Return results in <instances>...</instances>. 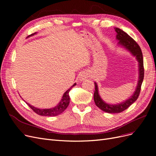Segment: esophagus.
<instances>
[{"label":"esophagus","instance_id":"obj_1","mask_svg":"<svg viewBox=\"0 0 156 156\" xmlns=\"http://www.w3.org/2000/svg\"><path fill=\"white\" fill-rule=\"evenodd\" d=\"M87 77H88V75L86 73H83V74H81V77H80V79H81V80H84Z\"/></svg>","mask_w":156,"mask_h":156}]
</instances>
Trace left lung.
<instances>
[{"label":"left lung","instance_id":"8db88e82","mask_svg":"<svg viewBox=\"0 0 156 156\" xmlns=\"http://www.w3.org/2000/svg\"><path fill=\"white\" fill-rule=\"evenodd\" d=\"M115 31L117 33L116 39L119 40V44L123 46L124 48L129 50L132 55L136 56V60H138L139 63V79L137 87H136L133 95L126 101L119 103L118 105H109L103 101L99 95L97 84L94 83V84H95V90H94V102H95L96 106L100 108V109L108 113H119L124 111L137 100L144 75L143 56L139 45L131 37L122 30L119 29V28H115Z\"/></svg>","mask_w":156,"mask_h":156}]
</instances>
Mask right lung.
Returning <instances> with one entry per match:
<instances>
[{"label":"right lung","instance_id":"add662e5","mask_svg":"<svg viewBox=\"0 0 156 156\" xmlns=\"http://www.w3.org/2000/svg\"><path fill=\"white\" fill-rule=\"evenodd\" d=\"M32 34V35H33ZM76 83H75L73 85L70 87L68 90L66 92L62 98V100H61L60 102L58 103V104L56 105V107L51 108H45V109H41V108H36L34 106H32L30 105L29 103H28L26 102L27 104L29 105L33 111L35 112L36 114L39 115L40 116H57L61 113L63 112L66 108H67L68 106L69 103V92L70 91V90L72 89V88L74 86H75Z\"/></svg>","mask_w":156,"mask_h":156}]
</instances>
